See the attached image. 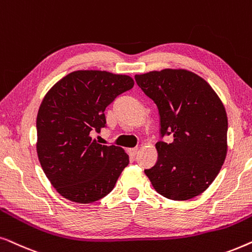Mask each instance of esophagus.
Masks as SVG:
<instances>
[{"label": "esophagus", "mask_w": 252, "mask_h": 252, "mask_svg": "<svg viewBox=\"0 0 252 252\" xmlns=\"http://www.w3.org/2000/svg\"><path fill=\"white\" fill-rule=\"evenodd\" d=\"M126 152H128V154L130 157H135L137 152H138V149L137 147H131V149H128L126 150Z\"/></svg>", "instance_id": "obj_1"}]
</instances>
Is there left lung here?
<instances>
[{
    "label": "left lung",
    "instance_id": "obj_1",
    "mask_svg": "<svg viewBox=\"0 0 252 252\" xmlns=\"http://www.w3.org/2000/svg\"><path fill=\"white\" fill-rule=\"evenodd\" d=\"M160 115V135L172 143L156 144L158 161L145 169L157 192L188 200L211 186L227 154L228 120L210 84L184 69H163L135 76Z\"/></svg>",
    "mask_w": 252,
    "mask_h": 252
}]
</instances>
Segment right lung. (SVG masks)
I'll return each instance as SVG.
<instances>
[{"label": "right lung", "instance_id": "1", "mask_svg": "<svg viewBox=\"0 0 252 252\" xmlns=\"http://www.w3.org/2000/svg\"><path fill=\"white\" fill-rule=\"evenodd\" d=\"M133 84L126 75L78 70L45 95L36 116V153L47 179L64 198L80 204L103 198L128 166L123 149L101 145L91 131L106 128V107Z\"/></svg>", "mask_w": 252, "mask_h": 252}]
</instances>
